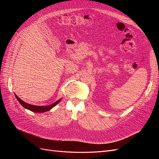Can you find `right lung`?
<instances>
[{
  "mask_svg": "<svg viewBox=\"0 0 159 159\" xmlns=\"http://www.w3.org/2000/svg\"><path fill=\"white\" fill-rule=\"evenodd\" d=\"M14 95H15L16 99L18 101V102L20 103V104L23 107H25V109L30 110L31 111L35 112V113H44V112L48 111H50L51 109L55 107L57 103H60V101L61 100V99H60L57 101H56V102H54V103L49 105H45V106H38V105H34L27 103L19 98L15 93H14Z\"/></svg>",
  "mask_w": 159,
  "mask_h": 159,
  "instance_id": "1",
  "label": "right lung"
}]
</instances>
